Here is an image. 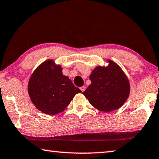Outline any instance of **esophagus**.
<instances>
[{
  "label": "esophagus",
  "mask_w": 159,
  "mask_h": 159,
  "mask_svg": "<svg viewBox=\"0 0 159 159\" xmlns=\"http://www.w3.org/2000/svg\"><path fill=\"white\" fill-rule=\"evenodd\" d=\"M80 90L81 91H82V92H84L85 91V89H86V86H82V87H80Z\"/></svg>",
  "instance_id": "1"
}]
</instances>
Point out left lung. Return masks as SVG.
<instances>
[{"mask_svg":"<svg viewBox=\"0 0 159 159\" xmlns=\"http://www.w3.org/2000/svg\"><path fill=\"white\" fill-rule=\"evenodd\" d=\"M108 61L107 67L98 66L92 71L91 84L82 93L92 106L105 112L122 106L130 91L129 80L123 71L115 62Z\"/></svg>","mask_w":159,"mask_h":159,"instance_id":"8db88e82","label":"left lung"}]
</instances>
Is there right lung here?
<instances>
[{"instance_id": "obj_1", "label": "right lung", "mask_w": 159, "mask_h": 159, "mask_svg": "<svg viewBox=\"0 0 159 159\" xmlns=\"http://www.w3.org/2000/svg\"><path fill=\"white\" fill-rule=\"evenodd\" d=\"M28 93L32 103L46 114L61 113L75 95L82 91L62 74L60 66L52 60L41 64L32 73L28 83Z\"/></svg>"}]
</instances>
